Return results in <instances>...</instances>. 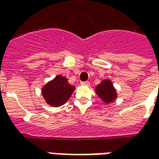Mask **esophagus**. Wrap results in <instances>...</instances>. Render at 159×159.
Returning a JSON list of instances; mask_svg holds the SVG:
<instances>
[{"instance_id": "34e87169", "label": "esophagus", "mask_w": 159, "mask_h": 159, "mask_svg": "<svg viewBox=\"0 0 159 159\" xmlns=\"http://www.w3.org/2000/svg\"><path fill=\"white\" fill-rule=\"evenodd\" d=\"M81 85H84V86H89V82H81Z\"/></svg>"}]
</instances>
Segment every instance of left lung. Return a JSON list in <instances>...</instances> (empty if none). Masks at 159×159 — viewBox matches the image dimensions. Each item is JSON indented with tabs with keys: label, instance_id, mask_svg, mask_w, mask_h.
<instances>
[{
	"label": "left lung",
	"instance_id": "8db88e82",
	"mask_svg": "<svg viewBox=\"0 0 159 159\" xmlns=\"http://www.w3.org/2000/svg\"><path fill=\"white\" fill-rule=\"evenodd\" d=\"M95 92L106 104H110L117 98V93L110 79H105L95 87Z\"/></svg>",
	"mask_w": 159,
	"mask_h": 159
}]
</instances>
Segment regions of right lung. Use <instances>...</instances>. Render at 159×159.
I'll list each match as a JSON object with an SVG mask.
<instances>
[{
    "label": "right lung",
    "mask_w": 159,
    "mask_h": 159,
    "mask_svg": "<svg viewBox=\"0 0 159 159\" xmlns=\"http://www.w3.org/2000/svg\"><path fill=\"white\" fill-rule=\"evenodd\" d=\"M76 87L70 84L62 75H58L42 87V94L49 106L59 107L66 103L72 94Z\"/></svg>",
    "instance_id": "obj_1"
}]
</instances>
